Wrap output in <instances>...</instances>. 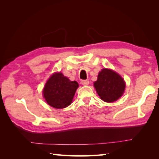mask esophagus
Returning <instances> with one entry per match:
<instances>
[{"label": "esophagus", "mask_w": 159, "mask_h": 159, "mask_svg": "<svg viewBox=\"0 0 159 159\" xmlns=\"http://www.w3.org/2000/svg\"><path fill=\"white\" fill-rule=\"evenodd\" d=\"M81 83H82V85L87 86V85H89V80H83L81 81Z\"/></svg>", "instance_id": "1"}]
</instances>
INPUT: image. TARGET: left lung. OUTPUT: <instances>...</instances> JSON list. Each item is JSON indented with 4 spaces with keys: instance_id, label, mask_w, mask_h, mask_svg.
<instances>
[{
    "instance_id": "8db88e82",
    "label": "left lung",
    "mask_w": 159,
    "mask_h": 159,
    "mask_svg": "<svg viewBox=\"0 0 159 159\" xmlns=\"http://www.w3.org/2000/svg\"><path fill=\"white\" fill-rule=\"evenodd\" d=\"M93 86L100 98L106 102H113L123 95L126 83L119 74L103 68L98 75Z\"/></svg>"
}]
</instances>
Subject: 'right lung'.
I'll list each match as a JSON object with an SVG mask.
<instances>
[{"label": "right lung", "mask_w": 159, "mask_h": 159, "mask_svg": "<svg viewBox=\"0 0 159 159\" xmlns=\"http://www.w3.org/2000/svg\"><path fill=\"white\" fill-rule=\"evenodd\" d=\"M79 87L76 81H71L61 72H55L47 80L43 89V96L50 107L63 109L72 103Z\"/></svg>", "instance_id": "obj_1"}]
</instances>
